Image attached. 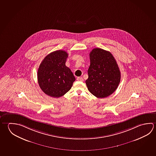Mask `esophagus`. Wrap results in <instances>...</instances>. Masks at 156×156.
<instances>
[{"instance_id": "esophagus-1", "label": "esophagus", "mask_w": 156, "mask_h": 156, "mask_svg": "<svg viewBox=\"0 0 156 156\" xmlns=\"http://www.w3.org/2000/svg\"><path fill=\"white\" fill-rule=\"evenodd\" d=\"M77 80L78 81H80V82H83V78L82 77H78Z\"/></svg>"}]
</instances>
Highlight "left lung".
I'll use <instances>...</instances> for the list:
<instances>
[{
    "label": "left lung",
    "mask_w": 156,
    "mask_h": 156,
    "mask_svg": "<svg viewBox=\"0 0 156 156\" xmlns=\"http://www.w3.org/2000/svg\"><path fill=\"white\" fill-rule=\"evenodd\" d=\"M90 65L85 83L90 93L98 98H105L117 89L120 83V72L111 52L95 48L89 54Z\"/></svg>",
    "instance_id": "8db88e82"
}]
</instances>
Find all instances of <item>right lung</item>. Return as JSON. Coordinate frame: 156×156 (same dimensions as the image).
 I'll return each instance as SVG.
<instances>
[{"instance_id":"1","label":"right lung","mask_w":156,"mask_h":156,"mask_svg":"<svg viewBox=\"0 0 156 156\" xmlns=\"http://www.w3.org/2000/svg\"><path fill=\"white\" fill-rule=\"evenodd\" d=\"M67 52L59 50L50 53L39 67V85L45 94L52 98H60L71 89L76 78L65 65Z\"/></svg>"}]
</instances>
